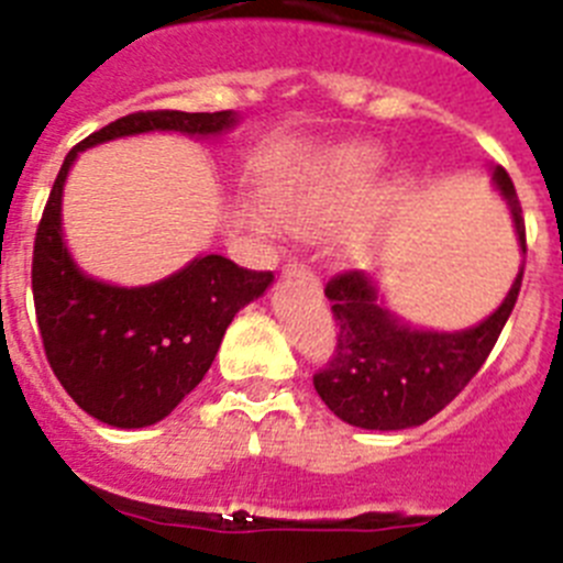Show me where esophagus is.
Listing matches in <instances>:
<instances>
[{
	"label": "esophagus",
	"mask_w": 563,
	"mask_h": 563,
	"mask_svg": "<svg viewBox=\"0 0 563 563\" xmlns=\"http://www.w3.org/2000/svg\"><path fill=\"white\" fill-rule=\"evenodd\" d=\"M285 276L287 278H298V282H303V285H309V287L321 285L316 273H312L307 265H301V262H296V260L287 262V265H285Z\"/></svg>",
	"instance_id": "esophagus-1"
}]
</instances>
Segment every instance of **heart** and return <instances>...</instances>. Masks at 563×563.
Masks as SVG:
<instances>
[{"label": "heart", "instance_id": "obj_1", "mask_svg": "<svg viewBox=\"0 0 563 563\" xmlns=\"http://www.w3.org/2000/svg\"><path fill=\"white\" fill-rule=\"evenodd\" d=\"M383 151L371 142H345L307 158L273 189L276 218L296 231H321L349 220L363 206L383 169ZM405 195V180H396L374 203L340 231V251L349 260L368 254L379 223L390 206Z\"/></svg>", "mask_w": 563, "mask_h": 563}]
</instances>
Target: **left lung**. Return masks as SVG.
I'll return each mask as SVG.
<instances>
[{
	"instance_id": "left-lung-1",
	"label": "left lung",
	"mask_w": 563,
	"mask_h": 563,
	"mask_svg": "<svg viewBox=\"0 0 563 563\" xmlns=\"http://www.w3.org/2000/svg\"><path fill=\"white\" fill-rule=\"evenodd\" d=\"M494 180L508 203L525 254V218L514 180L503 167L494 169ZM522 273L525 267L486 321L461 332L410 327L388 312L368 273H338L327 285L338 343L327 368L312 376L318 396L338 419L363 430H407L430 421L488 360L514 312Z\"/></svg>"
}]
</instances>
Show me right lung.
Masks as SVG:
<instances>
[{
  "label": "right lung",
  "instance_id": "obj_1",
  "mask_svg": "<svg viewBox=\"0 0 563 563\" xmlns=\"http://www.w3.org/2000/svg\"><path fill=\"white\" fill-rule=\"evenodd\" d=\"M231 111H136L82 139L64 158L33 247V301L41 343L66 394L97 421L139 430L162 421L198 388L225 329L271 287V271H247L218 254L147 287H117L86 276L60 234V198L77 153L108 139L151 131L218 136Z\"/></svg>",
  "mask_w": 563,
  "mask_h": 563
}]
</instances>
